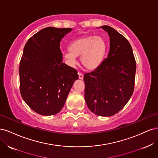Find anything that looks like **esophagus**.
I'll list each match as a JSON object with an SVG mask.
<instances>
[{
  "mask_svg": "<svg viewBox=\"0 0 158 158\" xmlns=\"http://www.w3.org/2000/svg\"><path fill=\"white\" fill-rule=\"evenodd\" d=\"M78 76H79V79L82 80L84 78V74L81 73H78Z\"/></svg>",
  "mask_w": 158,
  "mask_h": 158,
  "instance_id": "1",
  "label": "esophagus"
}]
</instances>
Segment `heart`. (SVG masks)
I'll return each instance as SVG.
<instances>
[{"mask_svg":"<svg viewBox=\"0 0 158 158\" xmlns=\"http://www.w3.org/2000/svg\"><path fill=\"white\" fill-rule=\"evenodd\" d=\"M107 48L103 37L95 35L80 37L72 41L69 51L64 53V59L70 65L76 64V56H80L81 63L85 69L94 70L103 61Z\"/></svg>","mask_w":158,"mask_h":158,"instance_id":"b5f03b06","label":"heart"}]
</instances>
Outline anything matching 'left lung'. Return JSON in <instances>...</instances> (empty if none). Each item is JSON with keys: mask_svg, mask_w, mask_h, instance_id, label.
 I'll use <instances>...</instances> for the list:
<instances>
[{"mask_svg": "<svg viewBox=\"0 0 158 158\" xmlns=\"http://www.w3.org/2000/svg\"><path fill=\"white\" fill-rule=\"evenodd\" d=\"M110 37L108 56L98 67L85 73V101L99 116L110 117L125 107L135 88L136 64L130 43L108 26H102Z\"/></svg>", "mask_w": 158, "mask_h": 158, "instance_id": "8db88e82", "label": "left lung"}]
</instances>
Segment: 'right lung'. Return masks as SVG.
<instances>
[{
	"label": "right lung",
	"mask_w": 158,
	"mask_h": 158,
	"mask_svg": "<svg viewBox=\"0 0 158 158\" xmlns=\"http://www.w3.org/2000/svg\"><path fill=\"white\" fill-rule=\"evenodd\" d=\"M72 28L47 27L31 37L19 66L20 90L33 111L53 115L63 107L78 72L63 63L60 42Z\"/></svg>",
	"instance_id": "1"
}]
</instances>
